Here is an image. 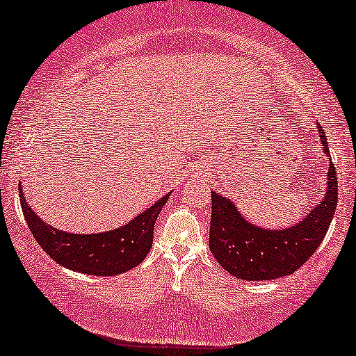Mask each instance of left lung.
I'll list each match as a JSON object with an SVG mask.
<instances>
[{"mask_svg": "<svg viewBox=\"0 0 356 356\" xmlns=\"http://www.w3.org/2000/svg\"><path fill=\"white\" fill-rule=\"evenodd\" d=\"M320 140L328 154L327 136L320 124ZM338 181L330 164L327 192L300 224L284 230H267L245 220L229 199L211 192L212 216L209 248L217 262L242 280H273L292 275L315 254L327 235L337 209Z\"/></svg>", "mask_w": 356, "mask_h": 356, "instance_id": "obj_1", "label": "left lung"}]
</instances>
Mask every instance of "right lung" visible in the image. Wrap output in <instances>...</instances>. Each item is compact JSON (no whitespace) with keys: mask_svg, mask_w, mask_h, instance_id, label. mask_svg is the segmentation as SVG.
Instances as JSON below:
<instances>
[{"mask_svg":"<svg viewBox=\"0 0 356 356\" xmlns=\"http://www.w3.org/2000/svg\"><path fill=\"white\" fill-rule=\"evenodd\" d=\"M169 195L162 197L129 224L102 234H70L44 224L24 199L19 184V200L34 241L51 259L71 270L88 275H119L131 270L147 257L152 247L154 225Z\"/></svg>","mask_w":356,"mask_h":356,"instance_id":"add662e5","label":"right lung"}]
</instances>
